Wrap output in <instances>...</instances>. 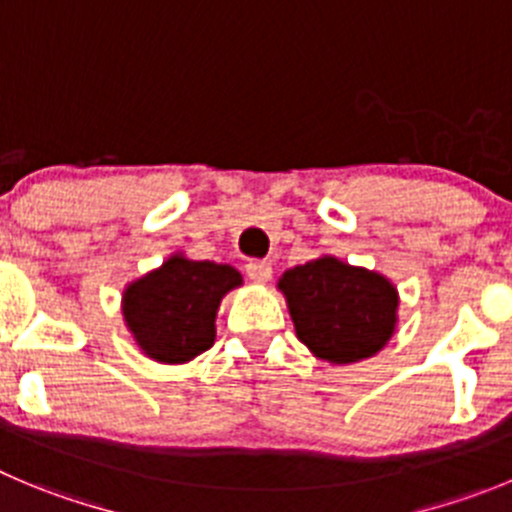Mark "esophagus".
<instances>
[{"mask_svg":"<svg viewBox=\"0 0 512 512\" xmlns=\"http://www.w3.org/2000/svg\"><path fill=\"white\" fill-rule=\"evenodd\" d=\"M247 278L255 280V283H267L272 278V265L267 260H250L245 265Z\"/></svg>","mask_w":512,"mask_h":512,"instance_id":"34e87169","label":"esophagus"}]
</instances>
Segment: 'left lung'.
<instances>
[{"label": "left lung", "instance_id": "1", "mask_svg": "<svg viewBox=\"0 0 512 512\" xmlns=\"http://www.w3.org/2000/svg\"><path fill=\"white\" fill-rule=\"evenodd\" d=\"M278 288L300 343L328 364L374 356L394 333L399 295L379 272L326 255L285 272Z\"/></svg>", "mask_w": 512, "mask_h": 512}]
</instances>
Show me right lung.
I'll use <instances>...</instances> for the list:
<instances>
[{
	"label": "right lung",
	"mask_w": 512,
	"mask_h": 512,
	"mask_svg": "<svg viewBox=\"0 0 512 512\" xmlns=\"http://www.w3.org/2000/svg\"><path fill=\"white\" fill-rule=\"evenodd\" d=\"M242 285L229 265L171 255L123 293V315L141 351L161 364H184L212 348L224 295Z\"/></svg>",
	"instance_id": "right-lung-1"
}]
</instances>
